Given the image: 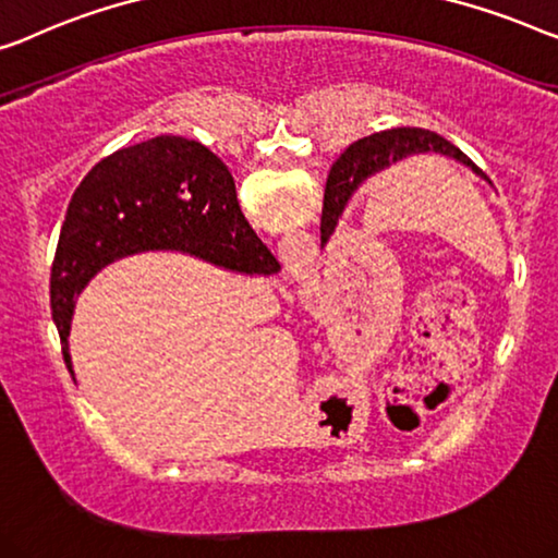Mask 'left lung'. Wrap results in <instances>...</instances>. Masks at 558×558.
<instances>
[{
  "instance_id": "left-lung-1",
  "label": "left lung",
  "mask_w": 558,
  "mask_h": 558,
  "mask_svg": "<svg viewBox=\"0 0 558 558\" xmlns=\"http://www.w3.org/2000/svg\"><path fill=\"white\" fill-rule=\"evenodd\" d=\"M440 153V156L456 158L460 163L471 166L475 173L483 175L478 166L465 156L463 150H458L453 143H448L442 135L433 131H423V128H392V131L373 133L367 138H360L352 143L342 156L335 160L332 171L327 179L325 191V208H322V244L332 236L339 214L347 204V198L352 196V191L383 168H390L398 160L408 156H417V153Z\"/></svg>"
}]
</instances>
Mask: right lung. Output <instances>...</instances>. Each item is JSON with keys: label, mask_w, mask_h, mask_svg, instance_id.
Here are the masks:
<instances>
[{"label": "right lung", "mask_w": 558, "mask_h": 558, "mask_svg": "<svg viewBox=\"0 0 558 558\" xmlns=\"http://www.w3.org/2000/svg\"><path fill=\"white\" fill-rule=\"evenodd\" d=\"M158 248L246 274L279 271V262L241 214L229 168L206 145L158 135L120 148L72 193L54 254L52 319L70 373L75 296L102 266Z\"/></svg>", "instance_id": "add662e5"}]
</instances>
